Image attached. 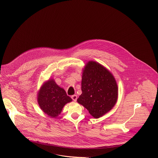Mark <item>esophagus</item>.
Segmentation results:
<instances>
[{"mask_svg":"<svg viewBox=\"0 0 158 158\" xmlns=\"http://www.w3.org/2000/svg\"><path fill=\"white\" fill-rule=\"evenodd\" d=\"M71 97H72V100H73V101H77V96L76 95H72Z\"/></svg>","mask_w":158,"mask_h":158,"instance_id":"obj_1","label":"esophagus"}]
</instances>
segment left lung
Wrapping results in <instances>:
<instances>
[{"instance_id":"1","label":"left lung","mask_w":158,"mask_h":158,"mask_svg":"<svg viewBox=\"0 0 158 158\" xmlns=\"http://www.w3.org/2000/svg\"><path fill=\"white\" fill-rule=\"evenodd\" d=\"M81 90L77 102L95 118L109 112L117 101L118 86L114 76L95 61L88 62L83 69Z\"/></svg>"}]
</instances>
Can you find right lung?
I'll list each match as a JSON object with an SVG mask.
<instances>
[{"label":"right lung","mask_w":158,"mask_h":158,"mask_svg":"<svg viewBox=\"0 0 158 158\" xmlns=\"http://www.w3.org/2000/svg\"><path fill=\"white\" fill-rule=\"evenodd\" d=\"M72 101L64 89L52 79L41 86L38 94V102L40 108L52 118H56L61 113L64 106Z\"/></svg>","instance_id":"1"}]
</instances>
